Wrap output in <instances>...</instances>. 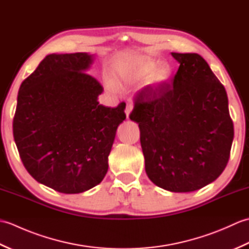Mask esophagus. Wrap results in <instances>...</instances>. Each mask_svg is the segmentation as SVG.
Listing matches in <instances>:
<instances>
[{
	"label": "esophagus",
	"mask_w": 249,
	"mask_h": 249,
	"mask_svg": "<svg viewBox=\"0 0 249 249\" xmlns=\"http://www.w3.org/2000/svg\"><path fill=\"white\" fill-rule=\"evenodd\" d=\"M131 110H133V105L131 104H127V106H126V110H125V113H126V118H129V114L131 112Z\"/></svg>",
	"instance_id": "1"
}]
</instances>
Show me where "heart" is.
<instances>
[{"label": "heart", "mask_w": 249, "mask_h": 249, "mask_svg": "<svg viewBox=\"0 0 249 249\" xmlns=\"http://www.w3.org/2000/svg\"><path fill=\"white\" fill-rule=\"evenodd\" d=\"M173 68L167 62H160L151 56H137L128 62L122 63L114 70L115 83L119 86L141 82L146 79L150 87H160L171 80ZM108 88L114 89L112 82L107 83Z\"/></svg>", "instance_id": "obj_1"}]
</instances>
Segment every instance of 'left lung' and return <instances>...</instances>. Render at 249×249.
<instances>
[{"mask_svg":"<svg viewBox=\"0 0 249 249\" xmlns=\"http://www.w3.org/2000/svg\"><path fill=\"white\" fill-rule=\"evenodd\" d=\"M171 55L179 64L172 84L144 88L129 118L139 124L149 178L169 192L189 193L223 173L234 129L226 89L203 57Z\"/></svg>","mask_w":249,"mask_h":249,"instance_id":"1","label":"left lung"}]
</instances>
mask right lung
Listing matches in <instances>:
<instances>
[{
	"instance_id": "right-lung-1",
	"label": "right lung",
	"mask_w": 249,
	"mask_h": 249,
	"mask_svg": "<svg viewBox=\"0 0 249 249\" xmlns=\"http://www.w3.org/2000/svg\"><path fill=\"white\" fill-rule=\"evenodd\" d=\"M94 54L47 55L21 83L14 139L26 170L37 182L63 194L96 186L108 171V156L124 105H99L103 87L89 76Z\"/></svg>"
}]
</instances>
